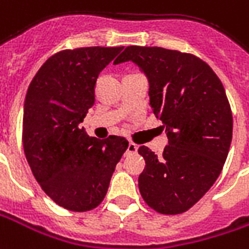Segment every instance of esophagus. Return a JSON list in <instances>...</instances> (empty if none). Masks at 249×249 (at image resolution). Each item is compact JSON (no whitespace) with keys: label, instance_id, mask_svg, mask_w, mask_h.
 Instances as JSON below:
<instances>
[{"label":"esophagus","instance_id":"esophagus-1","mask_svg":"<svg viewBox=\"0 0 249 249\" xmlns=\"http://www.w3.org/2000/svg\"><path fill=\"white\" fill-rule=\"evenodd\" d=\"M126 152H128V154H136V152H137V145H136V144H133V142H129V144H128V148H126Z\"/></svg>","mask_w":249,"mask_h":249}]
</instances>
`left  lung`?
Returning <instances> with one entry per match:
<instances>
[{"label":"left lung","mask_w":249,"mask_h":249,"mask_svg":"<svg viewBox=\"0 0 249 249\" xmlns=\"http://www.w3.org/2000/svg\"><path fill=\"white\" fill-rule=\"evenodd\" d=\"M124 62L147 76L149 105L168 137L161 156L139 148L145 160L140 194L161 214L183 213L206 194L227 160L233 120L225 89L214 71L190 53L130 46L114 64Z\"/></svg>","instance_id":"left-lung-1"}]
</instances>
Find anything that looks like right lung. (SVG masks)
<instances>
[{
  "label": "right lung",
  "instance_id": "right-lung-1",
  "mask_svg": "<svg viewBox=\"0 0 249 249\" xmlns=\"http://www.w3.org/2000/svg\"><path fill=\"white\" fill-rule=\"evenodd\" d=\"M124 47H86L55 53L40 67L24 102L22 144L29 167L55 203L94 209L128 148L124 137H90L79 128L94 105L100 72Z\"/></svg>",
  "mask_w": 249,
  "mask_h": 249
}]
</instances>
